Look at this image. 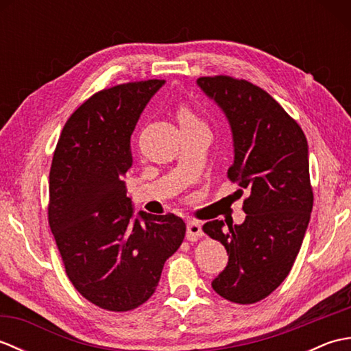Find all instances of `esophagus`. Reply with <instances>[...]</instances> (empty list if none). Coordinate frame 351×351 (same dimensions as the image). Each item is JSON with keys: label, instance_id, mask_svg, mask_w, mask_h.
Returning a JSON list of instances; mask_svg holds the SVG:
<instances>
[{"label": "esophagus", "instance_id": "34e87169", "mask_svg": "<svg viewBox=\"0 0 351 351\" xmlns=\"http://www.w3.org/2000/svg\"><path fill=\"white\" fill-rule=\"evenodd\" d=\"M204 235L202 226L197 221H189L187 223V240L189 241H196L200 237Z\"/></svg>", "mask_w": 351, "mask_h": 351}]
</instances>
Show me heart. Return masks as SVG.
Wrapping results in <instances>:
<instances>
[{"label": "heart", "instance_id": "obj_1", "mask_svg": "<svg viewBox=\"0 0 351 351\" xmlns=\"http://www.w3.org/2000/svg\"><path fill=\"white\" fill-rule=\"evenodd\" d=\"M178 121H180L181 125H190V123H197V117L191 113L190 110H181L178 113Z\"/></svg>", "mask_w": 351, "mask_h": 351}]
</instances>
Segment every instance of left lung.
I'll list each match as a JSON object with an SVG mask.
<instances>
[{
    "instance_id": "1",
    "label": "left lung",
    "mask_w": 351,
    "mask_h": 351,
    "mask_svg": "<svg viewBox=\"0 0 351 351\" xmlns=\"http://www.w3.org/2000/svg\"><path fill=\"white\" fill-rule=\"evenodd\" d=\"M196 84L226 117L234 146L228 176L249 195L241 225H204L229 255L211 285L229 302L256 303L287 278L306 234L314 200L308 141L287 111L249 81L220 75Z\"/></svg>"
}]
</instances>
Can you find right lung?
Masks as SVG:
<instances>
[{
    "label": "right lung",
    "instance_id": "obj_1",
    "mask_svg": "<svg viewBox=\"0 0 351 351\" xmlns=\"http://www.w3.org/2000/svg\"><path fill=\"white\" fill-rule=\"evenodd\" d=\"M164 83L138 81L93 95L63 126L52 156L48 219L66 273L81 295L107 311L143 304L185 235L181 217L136 214L126 196L131 136Z\"/></svg>",
    "mask_w": 351,
    "mask_h": 351
}]
</instances>
